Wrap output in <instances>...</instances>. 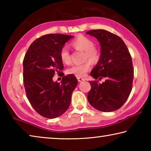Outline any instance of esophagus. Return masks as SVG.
<instances>
[{
    "mask_svg": "<svg viewBox=\"0 0 151 151\" xmlns=\"http://www.w3.org/2000/svg\"><path fill=\"white\" fill-rule=\"evenodd\" d=\"M77 80H78V82H83V81H85V79H84L83 78H82V77H77Z\"/></svg>",
    "mask_w": 151,
    "mask_h": 151,
    "instance_id": "esophagus-1",
    "label": "esophagus"
}]
</instances>
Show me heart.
<instances>
[{"label":"heart","instance_id":"obj_1","mask_svg":"<svg viewBox=\"0 0 151 151\" xmlns=\"http://www.w3.org/2000/svg\"><path fill=\"white\" fill-rule=\"evenodd\" d=\"M71 45L76 50L84 51V60H88L90 62L96 63L101 58V52L98 48L94 47V42L92 39L85 37L78 36L74 39ZM60 60L64 64L68 65L70 63V54L68 48L66 46L61 48L60 51ZM91 68V63L88 61H85L82 64L73 65L66 70V73L69 75H75L76 77H83L86 75Z\"/></svg>","mask_w":151,"mask_h":151}]
</instances>
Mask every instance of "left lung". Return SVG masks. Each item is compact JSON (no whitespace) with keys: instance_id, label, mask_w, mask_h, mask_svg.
Masks as SVG:
<instances>
[{"instance_id":"left-lung-1","label":"left lung","mask_w":151,"mask_h":151,"mask_svg":"<svg viewBox=\"0 0 151 151\" xmlns=\"http://www.w3.org/2000/svg\"><path fill=\"white\" fill-rule=\"evenodd\" d=\"M86 34L98 39L101 47V58L91 72L87 99L91 105L103 112H112L123 105L131 93L134 68L129 49L119 36L103 29L91 30ZM105 78L101 84L98 81Z\"/></svg>"}]
</instances>
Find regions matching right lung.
Instances as JSON below:
<instances>
[{
  "instance_id": "add662e5",
  "label": "right lung",
  "mask_w": 151,
  "mask_h": 151,
  "mask_svg": "<svg viewBox=\"0 0 151 151\" xmlns=\"http://www.w3.org/2000/svg\"><path fill=\"white\" fill-rule=\"evenodd\" d=\"M73 36L49 34L36 39L23 60V83L28 100L36 112L55 119L70 106L71 95L78 84L75 75L64 76L61 83L52 81L63 70L60 51Z\"/></svg>"
}]
</instances>
